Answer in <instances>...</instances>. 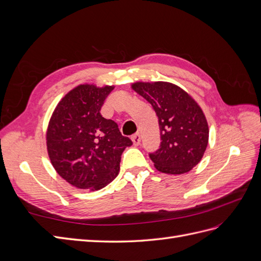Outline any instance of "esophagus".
I'll use <instances>...</instances> for the list:
<instances>
[{
  "mask_svg": "<svg viewBox=\"0 0 261 261\" xmlns=\"http://www.w3.org/2000/svg\"><path fill=\"white\" fill-rule=\"evenodd\" d=\"M132 141L134 146H139L140 145V135L137 133L132 137Z\"/></svg>",
  "mask_w": 261,
  "mask_h": 261,
  "instance_id": "esophagus-1",
  "label": "esophagus"
}]
</instances>
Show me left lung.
Segmentation results:
<instances>
[{
	"label": "left lung",
	"instance_id": "obj_1",
	"mask_svg": "<svg viewBox=\"0 0 261 261\" xmlns=\"http://www.w3.org/2000/svg\"><path fill=\"white\" fill-rule=\"evenodd\" d=\"M132 89L152 106L159 120L161 145L149 156L158 171L184 174L203 156L209 140L201 108L180 87L168 82L132 84Z\"/></svg>",
	"mask_w": 261,
	"mask_h": 261
}]
</instances>
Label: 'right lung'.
Segmentation results:
<instances>
[{"mask_svg": "<svg viewBox=\"0 0 261 261\" xmlns=\"http://www.w3.org/2000/svg\"><path fill=\"white\" fill-rule=\"evenodd\" d=\"M114 86L84 84L68 91L51 115L46 149L58 174L80 189L94 192L118 175L121 155L132 140L100 110Z\"/></svg>", "mask_w": 261, "mask_h": 261, "instance_id": "obj_1", "label": "right lung"}]
</instances>
